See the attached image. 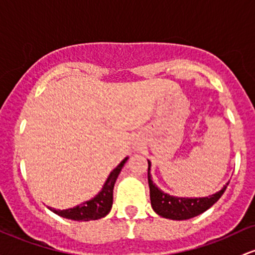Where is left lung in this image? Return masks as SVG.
<instances>
[{"label": "left lung", "instance_id": "1", "mask_svg": "<svg viewBox=\"0 0 255 255\" xmlns=\"http://www.w3.org/2000/svg\"><path fill=\"white\" fill-rule=\"evenodd\" d=\"M147 163H149L147 181H149L150 187L151 207L158 215L167 218V219L186 220L202 214L203 212L211 208L222 197L229 185V183H226V185H224L222 190H219L213 195L205 196V197H178V196H172L162 191L159 187L156 186V184L152 181V178H151V162L149 159H147Z\"/></svg>", "mask_w": 255, "mask_h": 255}]
</instances>
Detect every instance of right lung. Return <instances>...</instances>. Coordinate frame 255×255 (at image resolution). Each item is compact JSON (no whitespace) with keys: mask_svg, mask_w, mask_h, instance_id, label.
<instances>
[{"mask_svg":"<svg viewBox=\"0 0 255 255\" xmlns=\"http://www.w3.org/2000/svg\"><path fill=\"white\" fill-rule=\"evenodd\" d=\"M127 159L128 157L122 159L121 163L114 170H111V173L109 174L102 190L93 198L85 201V202L76 207L63 209V211L61 209H54L52 207H48V209L52 211L53 213L59 215V217L76 220V222H89V220L102 219V218L106 217L109 214V212L111 211V207H113L115 183H116V179L119 177L120 173H121Z\"/></svg>","mask_w":255,"mask_h":255,"instance_id":"obj_1","label":"right lung"}]
</instances>
